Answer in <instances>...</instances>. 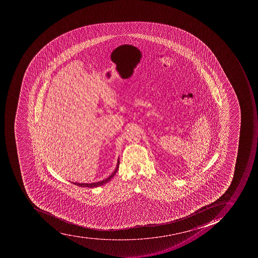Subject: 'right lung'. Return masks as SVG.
Masks as SVG:
<instances>
[{
	"instance_id": "add662e5",
	"label": "right lung",
	"mask_w": 258,
	"mask_h": 258,
	"mask_svg": "<svg viewBox=\"0 0 258 258\" xmlns=\"http://www.w3.org/2000/svg\"><path fill=\"white\" fill-rule=\"evenodd\" d=\"M118 167H119V159H118V163H117V166H116L115 170L114 171V173H112L110 175V177H108L107 178L105 179V180H102V181H98V182H94V183H77V182H73V184L74 185H78V186L81 187H89V188H94V187H98L101 186V185H104V184H106L108 181H110L111 180L112 177H114V174L117 173V171H118Z\"/></svg>"
}]
</instances>
